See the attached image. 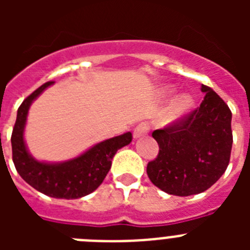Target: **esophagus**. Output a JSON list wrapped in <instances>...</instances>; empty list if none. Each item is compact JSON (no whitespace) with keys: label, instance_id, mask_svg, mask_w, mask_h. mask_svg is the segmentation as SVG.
Masks as SVG:
<instances>
[{"label":"esophagus","instance_id":"esophagus-1","mask_svg":"<svg viewBox=\"0 0 250 250\" xmlns=\"http://www.w3.org/2000/svg\"><path fill=\"white\" fill-rule=\"evenodd\" d=\"M147 131H149V125H147L146 123H140V124H138L135 127H134L132 135H134V138L135 139H138V138H140V136L146 135Z\"/></svg>","mask_w":250,"mask_h":250}]
</instances>
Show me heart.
Instances as JSON below:
<instances>
[{"label": "heart", "instance_id": "b5f03b06", "mask_svg": "<svg viewBox=\"0 0 250 250\" xmlns=\"http://www.w3.org/2000/svg\"><path fill=\"white\" fill-rule=\"evenodd\" d=\"M170 91H171V89L167 87V86L163 89V94H169ZM191 106H193V99L189 95H178L167 106V111H165V121L167 123H174V121L182 119L184 115L189 112Z\"/></svg>", "mask_w": 250, "mask_h": 250}]
</instances>
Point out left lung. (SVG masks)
Wrapping results in <instances>:
<instances>
[{
	"label": "left lung",
	"mask_w": 250,
	"mask_h": 250,
	"mask_svg": "<svg viewBox=\"0 0 250 250\" xmlns=\"http://www.w3.org/2000/svg\"><path fill=\"white\" fill-rule=\"evenodd\" d=\"M198 109L164 129L155 130L159 154L147 164L151 183L171 195L199 194L215 184L230 159L231 111L219 95L202 85Z\"/></svg>",
	"instance_id": "8db88e82"
}]
</instances>
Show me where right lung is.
<instances>
[{
  "label": "right lung",
  "instance_id": "add662e5",
  "mask_svg": "<svg viewBox=\"0 0 250 250\" xmlns=\"http://www.w3.org/2000/svg\"><path fill=\"white\" fill-rule=\"evenodd\" d=\"M54 81H48L23 100L17 110V118L11 136L12 160L17 173L40 193L57 199H79L96 190L111 167L116 151L132 140L131 132L104 140L81 155L61 163L39 161L28 152L25 144L28 109L41 92Z\"/></svg>",
  "mask_w": 250,
  "mask_h": 250
}]
</instances>
